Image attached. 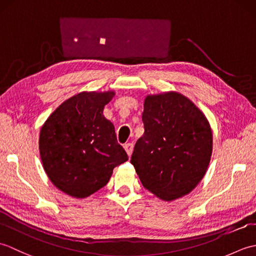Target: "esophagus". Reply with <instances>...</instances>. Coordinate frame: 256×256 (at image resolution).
Wrapping results in <instances>:
<instances>
[{
  "label": "esophagus",
  "mask_w": 256,
  "mask_h": 256,
  "mask_svg": "<svg viewBox=\"0 0 256 256\" xmlns=\"http://www.w3.org/2000/svg\"><path fill=\"white\" fill-rule=\"evenodd\" d=\"M124 148L125 150H126V153L128 156H131L132 153H133V148H134V145L133 143H126L124 145Z\"/></svg>",
  "instance_id": "obj_1"
}]
</instances>
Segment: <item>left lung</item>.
Masks as SVG:
<instances>
[{
  "instance_id": "1",
  "label": "left lung",
  "mask_w": 256,
  "mask_h": 256,
  "mask_svg": "<svg viewBox=\"0 0 256 256\" xmlns=\"http://www.w3.org/2000/svg\"><path fill=\"white\" fill-rule=\"evenodd\" d=\"M144 134L131 162L143 186L162 200L189 194L204 176L212 153V132L204 113L178 92L148 96Z\"/></svg>"
}]
</instances>
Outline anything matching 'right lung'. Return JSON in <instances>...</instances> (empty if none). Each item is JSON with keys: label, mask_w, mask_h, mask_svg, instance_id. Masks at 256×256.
Here are the masks:
<instances>
[{"label": "right lung", "mask_w": 256, "mask_h": 256, "mask_svg": "<svg viewBox=\"0 0 256 256\" xmlns=\"http://www.w3.org/2000/svg\"><path fill=\"white\" fill-rule=\"evenodd\" d=\"M113 91L81 92L62 103L42 125L40 153L48 178L74 198L104 187L113 168L128 160L103 108Z\"/></svg>", "instance_id": "right-lung-1"}]
</instances>
